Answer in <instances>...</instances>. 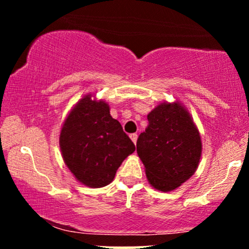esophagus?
Wrapping results in <instances>:
<instances>
[{
	"instance_id": "34e87169",
	"label": "esophagus",
	"mask_w": 249,
	"mask_h": 249,
	"mask_svg": "<svg viewBox=\"0 0 249 249\" xmlns=\"http://www.w3.org/2000/svg\"><path fill=\"white\" fill-rule=\"evenodd\" d=\"M130 138H131V141H132L134 144H136L137 142V139H138V134L137 133H132V134H130Z\"/></svg>"
}]
</instances>
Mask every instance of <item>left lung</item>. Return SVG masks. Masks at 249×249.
Returning a JSON list of instances; mask_svg holds the SVG:
<instances>
[{"label": "left lung", "instance_id": "1", "mask_svg": "<svg viewBox=\"0 0 249 249\" xmlns=\"http://www.w3.org/2000/svg\"><path fill=\"white\" fill-rule=\"evenodd\" d=\"M148 125L137 141V153L156 190L170 192L198 168L202 144L196 125L179 102L160 103L147 115Z\"/></svg>", "mask_w": 249, "mask_h": 249}]
</instances>
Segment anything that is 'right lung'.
Here are the masks:
<instances>
[{"mask_svg": "<svg viewBox=\"0 0 249 249\" xmlns=\"http://www.w3.org/2000/svg\"><path fill=\"white\" fill-rule=\"evenodd\" d=\"M63 160L79 182L98 188L110 184L136 147L110 107L89 93L71 108L59 134Z\"/></svg>", "mask_w": 249, "mask_h": 249, "instance_id": "add662e5", "label": "right lung"}]
</instances>
